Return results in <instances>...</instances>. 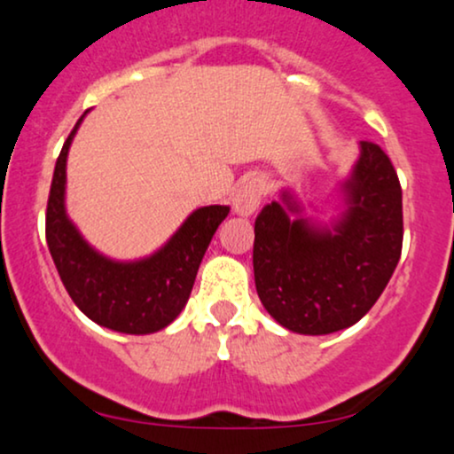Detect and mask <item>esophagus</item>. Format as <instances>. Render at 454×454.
Here are the masks:
<instances>
[{
	"label": "esophagus",
	"mask_w": 454,
	"mask_h": 454,
	"mask_svg": "<svg viewBox=\"0 0 454 454\" xmlns=\"http://www.w3.org/2000/svg\"><path fill=\"white\" fill-rule=\"evenodd\" d=\"M267 193V183L262 176H253L239 184V189L233 195V212L239 216H250L259 208L262 195Z\"/></svg>",
	"instance_id": "34e87169"
}]
</instances>
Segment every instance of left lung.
<instances>
[{
  "instance_id": "8db88e82",
  "label": "left lung",
  "mask_w": 454,
  "mask_h": 454,
  "mask_svg": "<svg viewBox=\"0 0 454 454\" xmlns=\"http://www.w3.org/2000/svg\"><path fill=\"white\" fill-rule=\"evenodd\" d=\"M343 212L313 223L284 189L254 221V284L279 326L330 334L360 322L387 286L402 253V189L379 145L362 141L340 183Z\"/></svg>"
}]
</instances>
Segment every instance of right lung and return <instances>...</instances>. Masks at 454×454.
Listing matches in <instances>:
<instances>
[{"mask_svg":"<svg viewBox=\"0 0 454 454\" xmlns=\"http://www.w3.org/2000/svg\"><path fill=\"white\" fill-rule=\"evenodd\" d=\"M88 114V111H86ZM54 166L46 212L50 254L73 303L100 326L124 334H151L176 320L192 294L200 262L229 206L193 210L168 242L137 261H114L83 239L65 208L67 155L77 128Z\"/></svg>","mask_w":454,"mask_h":454,"instance_id":"add662e5","label":"right lung"}]
</instances>
